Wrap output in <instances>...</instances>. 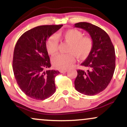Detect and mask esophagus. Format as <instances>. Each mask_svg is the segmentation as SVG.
I'll list each match as a JSON object with an SVG mask.
<instances>
[{
  "instance_id": "1",
  "label": "esophagus",
  "mask_w": 127,
  "mask_h": 127,
  "mask_svg": "<svg viewBox=\"0 0 127 127\" xmlns=\"http://www.w3.org/2000/svg\"><path fill=\"white\" fill-rule=\"evenodd\" d=\"M67 69H61V70H60V72L63 73H65L67 72Z\"/></svg>"
}]
</instances>
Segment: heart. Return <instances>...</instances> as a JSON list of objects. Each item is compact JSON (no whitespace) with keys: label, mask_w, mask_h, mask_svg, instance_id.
<instances>
[{"label":"heart","mask_w":127,"mask_h":127,"mask_svg":"<svg viewBox=\"0 0 127 127\" xmlns=\"http://www.w3.org/2000/svg\"><path fill=\"white\" fill-rule=\"evenodd\" d=\"M59 36L69 43L68 54H59L52 59V64L59 69H66L75 61V55L79 59L87 58L91 52L93 46V40L88 36H83L82 33L77 29H70L60 33ZM46 50L49 54L56 53L59 46L57 37L52 34L47 39L45 43Z\"/></svg>","instance_id":"heart-1"}]
</instances>
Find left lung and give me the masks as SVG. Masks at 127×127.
I'll use <instances>...</instances> for the list:
<instances>
[{
    "instance_id": "obj_1",
    "label": "left lung",
    "mask_w": 127,
    "mask_h": 127,
    "mask_svg": "<svg viewBox=\"0 0 127 127\" xmlns=\"http://www.w3.org/2000/svg\"><path fill=\"white\" fill-rule=\"evenodd\" d=\"M90 34L93 40L91 52L81 65L87 70H78L75 89L87 95H94L105 90L111 81L115 68V48L110 37L100 27L86 22L76 23Z\"/></svg>"
}]
</instances>
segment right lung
<instances>
[{"label": "right lung", "instance_id": "add662e5", "mask_svg": "<svg viewBox=\"0 0 127 127\" xmlns=\"http://www.w3.org/2000/svg\"><path fill=\"white\" fill-rule=\"evenodd\" d=\"M63 25L40 26L26 32L16 43L12 67L17 84L30 98L42 100L55 93V78L59 72L51 67L45 43Z\"/></svg>", "mask_w": 127, "mask_h": 127}]
</instances>
